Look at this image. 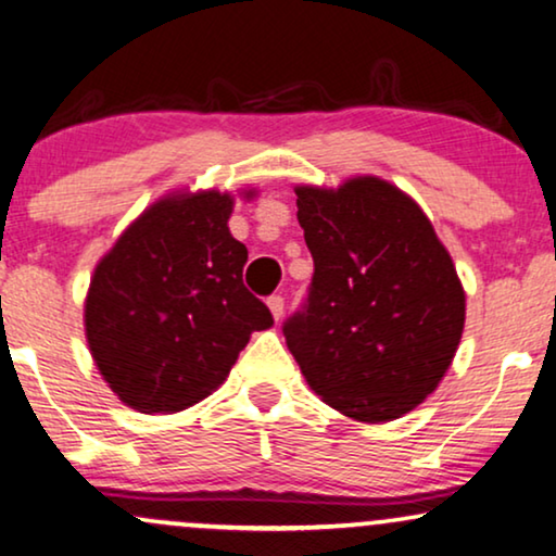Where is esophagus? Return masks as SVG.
<instances>
[{"instance_id":"obj_1","label":"esophagus","mask_w":556,"mask_h":556,"mask_svg":"<svg viewBox=\"0 0 556 556\" xmlns=\"http://www.w3.org/2000/svg\"><path fill=\"white\" fill-rule=\"evenodd\" d=\"M266 305H269L274 320H282V315H285V298H282V294H271V298L266 300Z\"/></svg>"}]
</instances>
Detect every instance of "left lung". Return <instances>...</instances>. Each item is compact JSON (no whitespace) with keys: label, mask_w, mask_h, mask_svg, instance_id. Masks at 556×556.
<instances>
[{"label":"left lung","mask_w":556,"mask_h":556,"mask_svg":"<svg viewBox=\"0 0 556 556\" xmlns=\"http://www.w3.org/2000/svg\"><path fill=\"white\" fill-rule=\"evenodd\" d=\"M315 262L285 338L309 389L345 417H404L438 389L465 328V290L429 218L396 185L361 175L298 185Z\"/></svg>","instance_id":"8db88e82"}]
</instances>
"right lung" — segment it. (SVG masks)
<instances>
[{
  "mask_svg": "<svg viewBox=\"0 0 556 556\" xmlns=\"http://www.w3.org/2000/svg\"><path fill=\"white\" fill-rule=\"evenodd\" d=\"M231 213L228 192H169L96 264L84 309L88 351L131 409L198 404L226 381L251 332L274 325L243 287L249 251L228 231Z\"/></svg>",
  "mask_w": 556,
  "mask_h": 556,
  "instance_id": "right-lung-1",
  "label": "right lung"
}]
</instances>
